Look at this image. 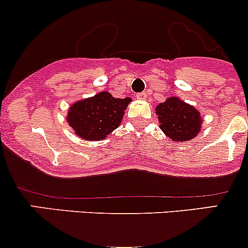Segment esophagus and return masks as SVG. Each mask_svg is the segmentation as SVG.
<instances>
[{"label":"esophagus","instance_id":"34e87169","mask_svg":"<svg viewBox=\"0 0 248 248\" xmlns=\"http://www.w3.org/2000/svg\"><path fill=\"white\" fill-rule=\"evenodd\" d=\"M146 97H147L146 92H140V93L137 94V98L138 99H146Z\"/></svg>","mask_w":248,"mask_h":248}]
</instances>
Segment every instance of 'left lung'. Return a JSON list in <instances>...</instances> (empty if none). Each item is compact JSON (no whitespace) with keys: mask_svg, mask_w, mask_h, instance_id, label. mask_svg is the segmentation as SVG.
Here are the masks:
<instances>
[{"mask_svg":"<svg viewBox=\"0 0 248 248\" xmlns=\"http://www.w3.org/2000/svg\"><path fill=\"white\" fill-rule=\"evenodd\" d=\"M156 114L158 115L161 129L174 141L191 140L202 128V117L198 110L175 97L157 106Z\"/></svg>","mask_w":248,"mask_h":248,"instance_id":"1","label":"left lung"}]
</instances>
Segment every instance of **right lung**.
<instances>
[{
  "label": "right lung",
  "mask_w": 248,
  "mask_h": 248,
  "mask_svg": "<svg viewBox=\"0 0 248 248\" xmlns=\"http://www.w3.org/2000/svg\"><path fill=\"white\" fill-rule=\"evenodd\" d=\"M131 98H114L109 92H101L91 98L74 103L69 108V126L85 140H101L120 126Z\"/></svg>",
  "instance_id": "1"
}]
</instances>
